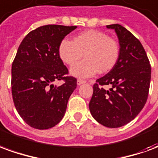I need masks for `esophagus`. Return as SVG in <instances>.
Masks as SVG:
<instances>
[{"label":"esophagus","mask_w":158,"mask_h":158,"mask_svg":"<svg viewBox=\"0 0 158 158\" xmlns=\"http://www.w3.org/2000/svg\"><path fill=\"white\" fill-rule=\"evenodd\" d=\"M86 81L85 80H83V79H78L77 80V85H83V84H85Z\"/></svg>","instance_id":"1"}]
</instances>
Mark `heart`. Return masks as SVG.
<instances>
[{"label":"heart","mask_w":158,"mask_h":158,"mask_svg":"<svg viewBox=\"0 0 158 158\" xmlns=\"http://www.w3.org/2000/svg\"><path fill=\"white\" fill-rule=\"evenodd\" d=\"M59 56L67 65L72 66L85 56V59L71 68V74L79 79L92 77L96 73L109 72L119 55L118 43L105 33L87 30L71 40L63 39L58 47Z\"/></svg>","instance_id":"obj_1"}]
</instances>
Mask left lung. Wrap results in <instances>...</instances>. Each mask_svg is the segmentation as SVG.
<instances>
[{"mask_svg":"<svg viewBox=\"0 0 158 158\" xmlns=\"http://www.w3.org/2000/svg\"><path fill=\"white\" fill-rule=\"evenodd\" d=\"M115 30L119 55L113 69L96 80L89 102L90 113L108 128H118L132 121L146 102L151 82V65L141 43L120 24L106 25ZM103 85H111L106 91Z\"/></svg>","mask_w":158,"mask_h":158,"instance_id":"8db88e82","label":"left lung"}]
</instances>
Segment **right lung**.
<instances>
[{
    "instance_id": "add662e5",
    "label": "right lung",
    "mask_w": 158,
    "mask_h": 158,
    "mask_svg": "<svg viewBox=\"0 0 158 158\" xmlns=\"http://www.w3.org/2000/svg\"><path fill=\"white\" fill-rule=\"evenodd\" d=\"M77 26L49 24L29 32L23 40L12 65V94L19 114L32 128L47 129L65 114L77 79L60 58L58 47ZM64 80L60 86L53 83Z\"/></svg>"
}]
</instances>
